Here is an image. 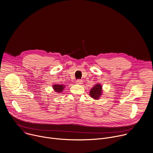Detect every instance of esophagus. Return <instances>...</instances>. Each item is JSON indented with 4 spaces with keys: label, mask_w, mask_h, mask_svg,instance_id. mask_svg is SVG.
I'll use <instances>...</instances> for the list:
<instances>
[{
    "label": "esophagus",
    "mask_w": 153,
    "mask_h": 153,
    "mask_svg": "<svg viewBox=\"0 0 153 153\" xmlns=\"http://www.w3.org/2000/svg\"><path fill=\"white\" fill-rule=\"evenodd\" d=\"M76 82L77 84H82L83 82H82V81L81 79H77L76 81Z\"/></svg>",
    "instance_id": "obj_1"
}]
</instances>
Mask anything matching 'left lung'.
<instances>
[{
    "instance_id": "8db88e82",
    "label": "left lung",
    "mask_w": 153,
    "mask_h": 153,
    "mask_svg": "<svg viewBox=\"0 0 153 153\" xmlns=\"http://www.w3.org/2000/svg\"><path fill=\"white\" fill-rule=\"evenodd\" d=\"M102 86L100 84H97L91 89L90 95L94 100H98L102 95Z\"/></svg>"
}]
</instances>
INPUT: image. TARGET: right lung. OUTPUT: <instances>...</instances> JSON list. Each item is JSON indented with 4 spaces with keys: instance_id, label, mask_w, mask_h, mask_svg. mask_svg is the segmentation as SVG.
I'll list each match as a JSON object with an SVG mask.
<instances>
[{
    "instance_id": "right-lung-1",
    "label": "right lung",
    "mask_w": 153,
    "mask_h": 153,
    "mask_svg": "<svg viewBox=\"0 0 153 153\" xmlns=\"http://www.w3.org/2000/svg\"><path fill=\"white\" fill-rule=\"evenodd\" d=\"M64 88L65 87L64 85H59V84H56V85L53 86V88L54 91L58 93H61V92H62Z\"/></svg>"
}]
</instances>
